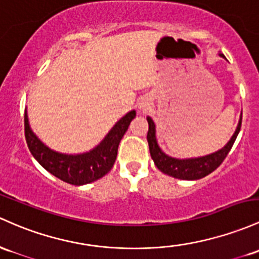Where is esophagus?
<instances>
[{
  "label": "esophagus",
  "mask_w": 259,
  "mask_h": 259,
  "mask_svg": "<svg viewBox=\"0 0 259 259\" xmlns=\"http://www.w3.org/2000/svg\"><path fill=\"white\" fill-rule=\"evenodd\" d=\"M150 104H151V102H150L149 98H143L140 101V103H139V109H140L141 112H146L150 108Z\"/></svg>",
  "instance_id": "obj_1"
}]
</instances>
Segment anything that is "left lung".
<instances>
[{
    "label": "left lung",
    "instance_id": "left-lung-1",
    "mask_svg": "<svg viewBox=\"0 0 259 259\" xmlns=\"http://www.w3.org/2000/svg\"><path fill=\"white\" fill-rule=\"evenodd\" d=\"M221 58L225 59L224 54H219ZM147 123H149V132H147V143H149L150 153L156 167L163 172L164 175L171 176L173 178L186 181H195L205 177L209 173L218 168L223 161L225 160L227 153L231 150L236 138L241 129V123H242V115L240 116L237 127H236L234 135L229 140L225 146L221 147L218 151L209 153V155L200 156V157L192 158H175L171 156L166 155L158 146L157 139H156V125L153 123L151 116H147Z\"/></svg>",
    "mask_w": 259,
    "mask_h": 259
}]
</instances>
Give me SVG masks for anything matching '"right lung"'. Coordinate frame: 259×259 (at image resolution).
Masks as SVG:
<instances>
[{"label":"right lung","mask_w":259,"mask_h":259,"mask_svg":"<svg viewBox=\"0 0 259 259\" xmlns=\"http://www.w3.org/2000/svg\"><path fill=\"white\" fill-rule=\"evenodd\" d=\"M136 116L130 110L116 121L114 126L95 149L88 152L70 155L54 151L33 133L29 125L27 109L24 113V133L28 149L39 163L59 180L73 186H83L99 180L112 169L116 160L118 146L123 139L130 121Z\"/></svg>","instance_id":"1"}]
</instances>
